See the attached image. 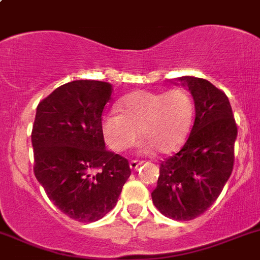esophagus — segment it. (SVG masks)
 <instances>
[{
	"instance_id": "esophagus-1",
	"label": "esophagus",
	"mask_w": 260,
	"mask_h": 260,
	"mask_svg": "<svg viewBox=\"0 0 260 260\" xmlns=\"http://www.w3.org/2000/svg\"><path fill=\"white\" fill-rule=\"evenodd\" d=\"M142 164H143L142 161H137V159H132V161L129 162V167H131V169H132V170H137L138 167H140Z\"/></svg>"
}]
</instances>
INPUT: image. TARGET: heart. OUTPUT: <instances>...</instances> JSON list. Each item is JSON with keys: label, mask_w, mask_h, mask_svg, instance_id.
I'll return each mask as SVG.
<instances>
[{"label": "heart", "mask_w": 260, "mask_h": 260, "mask_svg": "<svg viewBox=\"0 0 260 260\" xmlns=\"http://www.w3.org/2000/svg\"><path fill=\"white\" fill-rule=\"evenodd\" d=\"M120 109L109 111L102 120L107 145L115 152L131 148L138 136L146 151L171 153L185 142L193 117V99L183 88L167 91L137 90L120 101Z\"/></svg>", "instance_id": "1"}]
</instances>
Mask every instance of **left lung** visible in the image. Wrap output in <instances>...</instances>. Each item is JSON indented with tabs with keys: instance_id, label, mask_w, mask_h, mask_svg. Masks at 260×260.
Instances as JSON below:
<instances>
[{
	"instance_id": "1",
	"label": "left lung",
	"mask_w": 260,
	"mask_h": 260,
	"mask_svg": "<svg viewBox=\"0 0 260 260\" xmlns=\"http://www.w3.org/2000/svg\"><path fill=\"white\" fill-rule=\"evenodd\" d=\"M179 80L192 94L195 120L182 148L159 165L152 201L165 216L187 221L208 210L229 180L238 127L224 91L201 78Z\"/></svg>"
}]
</instances>
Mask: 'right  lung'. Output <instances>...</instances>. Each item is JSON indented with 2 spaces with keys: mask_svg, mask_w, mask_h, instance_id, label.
Listing matches in <instances>:
<instances>
[{
  "mask_svg": "<svg viewBox=\"0 0 260 260\" xmlns=\"http://www.w3.org/2000/svg\"><path fill=\"white\" fill-rule=\"evenodd\" d=\"M112 84L74 80L39 103L31 132L34 174L60 211L93 222L117 204L131 176L128 159L106 148L102 128Z\"/></svg>",
  "mask_w": 260,
  "mask_h": 260,
  "instance_id": "obj_1",
  "label": "right lung"
}]
</instances>
